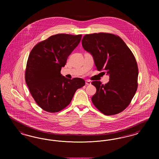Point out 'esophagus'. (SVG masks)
<instances>
[{"label":"esophagus","instance_id":"esophagus-1","mask_svg":"<svg viewBox=\"0 0 159 159\" xmlns=\"http://www.w3.org/2000/svg\"><path fill=\"white\" fill-rule=\"evenodd\" d=\"M86 85H91V82L90 80H86Z\"/></svg>","mask_w":159,"mask_h":159}]
</instances>
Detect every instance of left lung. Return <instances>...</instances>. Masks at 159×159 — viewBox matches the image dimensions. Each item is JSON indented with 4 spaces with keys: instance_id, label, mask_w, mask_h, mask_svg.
<instances>
[{
    "instance_id": "left-lung-1",
    "label": "left lung",
    "mask_w": 159,
    "mask_h": 159,
    "mask_svg": "<svg viewBox=\"0 0 159 159\" xmlns=\"http://www.w3.org/2000/svg\"><path fill=\"white\" fill-rule=\"evenodd\" d=\"M82 43L84 49L93 56L97 69L105 70L110 75V81L106 84L92 82L97 89L92 97L93 104L107 116L123 111L138 88V68L134 54L121 38L111 33L86 34Z\"/></svg>"
}]
</instances>
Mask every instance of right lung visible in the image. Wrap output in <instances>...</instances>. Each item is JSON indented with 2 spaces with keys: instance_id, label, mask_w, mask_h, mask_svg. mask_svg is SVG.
I'll use <instances>...</instances> for the list:
<instances>
[{
  "instance_id": "obj_1",
  "label": "right lung",
  "mask_w": 159,
  "mask_h": 159,
  "mask_svg": "<svg viewBox=\"0 0 159 159\" xmlns=\"http://www.w3.org/2000/svg\"><path fill=\"white\" fill-rule=\"evenodd\" d=\"M81 38L82 34H57L38 43L31 51L25 80L31 96L46 111L63 110L71 102L77 89L85 84L83 79H69L60 73Z\"/></svg>"
}]
</instances>
